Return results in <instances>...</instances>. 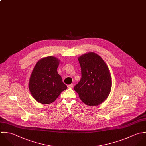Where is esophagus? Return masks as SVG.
Segmentation results:
<instances>
[{
    "mask_svg": "<svg viewBox=\"0 0 146 146\" xmlns=\"http://www.w3.org/2000/svg\"><path fill=\"white\" fill-rule=\"evenodd\" d=\"M68 88H73V84L69 85H68Z\"/></svg>",
    "mask_w": 146,
    "mask_h": 146,
    "instance_id": "esophagus-1",
    "label": "esophagus"
}]
</instances>
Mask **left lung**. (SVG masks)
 <instances>
[{
  "label": "left lung",
  "mask_w": 146,
  "mask_h": 146,
  "mask_svg": "<svg viewBox=\"0 0 146 146\" xmlns=\"http://www.w3.org/2000/svg\"><path fill=\"white\" fill-rule=\"evenodd\" d=\"M81 68V79L74 86L81 100L86 105L100 104L109 96L112 88L111 73L99 55L88 52L78 58Z\"/></svg>",
  "instance_id": "8db88e82"
}]
</instances>
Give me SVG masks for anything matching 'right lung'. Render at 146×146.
Returning a JSON list of instances; mask_svg holds the SVG:
<instances>
[{
	"label": "right lung",
	"mask_w": 146,
	"mask_h": 146,
	"mask_svg": "<svg viewBox=\"0 0 146 146\" xmlns=\"http://www.w3.org/2000/svg\"><path fill=\"white\" fill-rule=\"evenodd\" d=\"M60 60L54 56L40 59L31 72L29 88L33 97L42 104L54 102L67 88L58 73Z\"/></svg>",
	"instance_id": "obj_1"
}]
</instances>
